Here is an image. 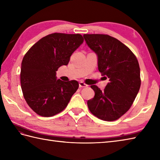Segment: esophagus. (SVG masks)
Masks as SVG:
<instances>
[{"label": "esophagus", "mask_w": 160, "mask_h": 160, "mask_svg": "<svg viewBox=\"0 0 160 160\" xmlns=\"http://www.w3.org/2000/svg\"><path fill=\"white\" fill-rule=\"evenodd\" d=\"M88 85L83 82H79V87H87Z\"/></svg>", "instance_id": "1"}]
</instances>
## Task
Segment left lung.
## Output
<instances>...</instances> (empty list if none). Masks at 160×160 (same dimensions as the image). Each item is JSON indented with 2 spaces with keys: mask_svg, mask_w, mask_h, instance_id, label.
<instances>
[{
  "mask_svg": "<svg viewBox=\"0 0 160 160\" xmlns=\"http://www.w3.org/2000/svg\"><path fill=\"white\" fill-rule=\"evenodd\" d=\"M87 45L97 54L98 70L109 78L104 91L91 85L93 98L87 101L91 113L104 121H114L129 110L141 85L136 56L120 40L107 34H84Z\"/></svg>",
  "mask_w": 160,
  "mask_h": 160,
  "instance_id": "obj_1",
  "label": "left lung"
}]
</instances>
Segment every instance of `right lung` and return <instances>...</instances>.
<instances>
[{
  "instance_id": "obj_1",
  "label": "right lung",
  "mask_w": 160,
  "mask_h": 160,
  "mask_svg": "<svg viewBox=\"0 0 160 160\" xmlns=\"http://www.w3.org/2000/svg\"><path fill=\"white\" fill-rule=\"evenodd\" d=\"M84 41L80 34L53 33L43 37L25 53L21 63L20 84L27 103L38 115L52 117L62 111L78 90L76 80L56 79V71L67 65Z\"/></svg>"
}]
</instances>
